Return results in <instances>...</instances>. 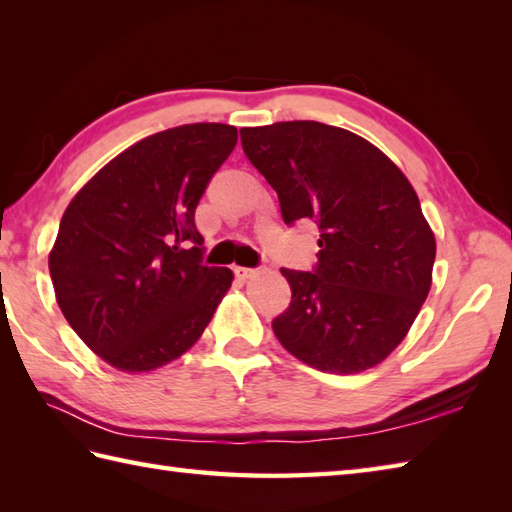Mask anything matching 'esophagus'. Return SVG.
Instances as JSON below:
<instances>
[{"mask_svg":"<svg viewBox=\"0 0 512 512\" xmlns=\"http://www.w3.org/2000/svg\"><path fill=\"white\" fill-rule=\"evenodd\" d=\"M257 273L255 268H246V266H235V275L239 277V279H248V277H253Z\"/></svg>","mask_w":512,"mask_h":512,"instance_id":"1","label":"esophagus"}]
</instances>
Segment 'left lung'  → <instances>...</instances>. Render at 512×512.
I'll return each instance as SVG.
<instances>
[{"instance_id": "8db88e82", "label": "left lung", "mask_w": 512, "mask_h": 512, "mask_svg": "<svg viewBox=\"0 0 512 512\" xmlns=\"http://www.w3.org/2000/svg\"><path fill=\"white\" fill-rule=\"evenodd\" d=\"M279 195L286 224L319 226L314 273L281 268L292 301L273 321L286 350L319 372L361 374L405 339L431 290L436 235L394 162L317 121L239 129Z\"/></svg>"}]
</instances>
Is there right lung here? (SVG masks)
Wrapping results in <instances>:
<instances>
[{
  "label": "right lung",
  "instance_id": "right-lung-1",
  "mask_svg": "<svg viewBox=\"0 0 512 512\" xmlns=\"http://www.w3.org/2000/svg\"><path fill=\"white\" fill-rule=\"evenodd\" d=\"M237 129L193 123L138 140L65 209L48 266L65 321L105 363L154 372L200 339L233 284L202 264L195 228L206 184Z\"/></svg>",
  "mask_w": 512,
  "mask_h": 512
}]
</instances>
